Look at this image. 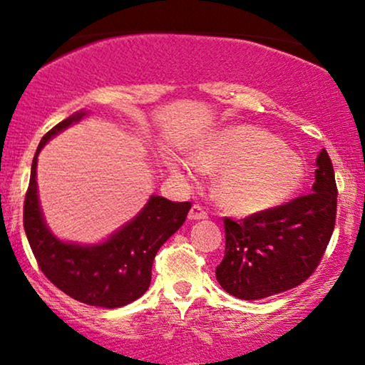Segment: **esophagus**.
Wrapping results in <instances>:
<instances>
[{
	"label": "esophagus",
	"mask_w": 365,
	"mask_h": 365,
	"mask_svg": "<svg viewBox=\"0 0 365 365\" xmlns=\"http://www.w3.org/2000/svg\"><path fill=\"white\" fill-rule=\"evenodd\" d=\"M200 219H207V210H205L202 205L194 204L191 210H189V220H200Z\"/></svg>",
	"instance_id": "34e87169"
}]
</instances>
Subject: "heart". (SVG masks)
<instances>
[{
	"mask_svg": "<svg viewBox=\"0 0 365 365\" xmlns=\"http://www.w3.org/2000/svg\"><path fill=\"white\" fill-rule=\"evenodd\" d=\"M194 160L171 163L176 173L197 179L204 170H220L219 202L235 215L263 214L287 202L304 182V166L272 135L248 126L227 128L197 145Z\"/></svg>",
	"mask_w": 365,
	"mask_h": 365,
	"instance_id": "1",
	"label": "heart"
}]
</instances>
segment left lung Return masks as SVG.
I'll return each instance as SVG.
<instances>
[{
  "label": "left lung",
  "mask_w": 365,
  "mask_h": 365,
  "mask_svg": "<svg viewBox=\"0 0 365 365\" xmlns=\"http://www.w3.org/2000/svg\"><path fill=\"white\" fill-rule=\"evenodd\" d=\"M309 194L245 219H224L225 253L215 277L240 299H263L298 287L318 268L336 225L337 186L321 150Z\"/></svg>",
  "instance_id": "1"
}]
</instances>
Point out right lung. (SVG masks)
I'll return each mask as SVG.
<instances>
[{
	"label": "right lung",
	"instance_id": "obj_1",
	"mask_svg": "<svg viewBox=\"0 0 365 365\" xmlns=\"http://www.w3.org/2000/svg\"><path fill=\"white\" fill-rule=\"evenodd\" d=\"M82 117L86 112L73 113L42 136L24 199V230L41 272L61 292L91 306L120 308L146 293L153 260L161 245L184 224L191 202H173L161 195H151L133 220L98 245L68 244L54 237L39 207L38 155L52 136Z\"/></svg>",
	"mask_w": 365,
	"mask_h": 365
}]
</instances>
